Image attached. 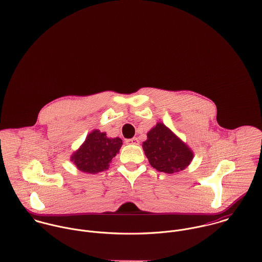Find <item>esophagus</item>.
<instances>
[{"label": "esophagus", "instance_id": "esophagus-1", "mask_svg": "<svg viewBox=\"0 0 262 262\" xmlns=\"http://www.w3.org/2000/svg\"><path fill=\"white\" fill-rule=\"evenodd\" d=\"M126 143L127 144H139V140H138V138L134 137V138H131V139H127Z\"/></svg>", "mask_w": 262, "mask_h": 262}]
</instances>
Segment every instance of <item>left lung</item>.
I'll list each match as a JSON object with an SVG mask.
<instances>
[{
  "mask_svg": "<svg viewBox=\"0 0 262 262\" xmlns=\"http://www.w3.org/2000/svg\"><path fill=\"white\" fill-rule=\"evenodd\" d=\"M142 147L150 165L169 174L187 168L193 158L192 150L161 122L148 131Z\"/></svg>",
  "mask_w": 262,
  "mask_h": 262,
  "instance_id": "left-lung-1",
  "label": "left lung"
}]
</instances>
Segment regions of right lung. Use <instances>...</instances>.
Segmentation results:
<instances>
[{
	"mask_svg": "<svg viewBox=\"0 0 262 262\" xmlns=\"http://www.w3.org/2000/svg\"><path fill=\"white\" fill-rule=\"evenodd\" d=\"M122 144L121 138L107 137L106 132L95 129L86 136L79 148L72 154L71 161L82 172L98 173L109 168Z\"/></svg>",
	"mask_w": 262,
	"mask_h": 262,
	"instance_id": "right-lung-1",
	"label": "right lung"
}]
</instances>
